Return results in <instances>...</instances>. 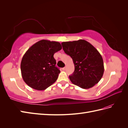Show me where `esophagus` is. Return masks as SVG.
Wrapping results in <instances>:
<instances>
[{"mask_svg":"<svg viewBox=\"0 0 128 128\" xmlns=\"http://www.w3.org/2000/svg\"><path fill=\"white\" fill-rule=\"evenodd\" d=\"M66 67H64L63 68H62V70H66Z\"/></svg>","mask_w":128,"mask_h":128,"instance_id":"34e87169","label":"esophagus"}]
</instances>
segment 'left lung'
<instances>
[{"label":"left lung","mask_w":128,"mask_h":128,"mask_svg":"<svg viewBox=\"0 0 128 128\" xmlns=\"http://www.w3.org/2000/svg\"><path fill=\"white\" fill-rule=\"evenodd\" d=\"M61 44L74 64V71L69 76L72 83L82 89H89L98 83L103 76L104 66L98 50L83 39L62 42Z\"/></svg>","instance_id":"left-lung-1"}]
</instances>
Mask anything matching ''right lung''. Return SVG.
Masks as SVG:
<instances>
[{
  "label": "right lung",
  "instance_id": "obj_1",
  "mask_svg": "<svg viewBox=\"0 0 128 128\" xmlns=\"http://www.w3.org/2000/svg\"><path fill=\"white\" fill-rule=\"evenodd\" d=\"M62 49L59 42L41 40L24 54L21 62L22 78L28 86L44 90L55 83L60 72L54 55Z\"/></svg>",
  "mask_w": 128,
  "mask_h": 128
}]
</instances>
